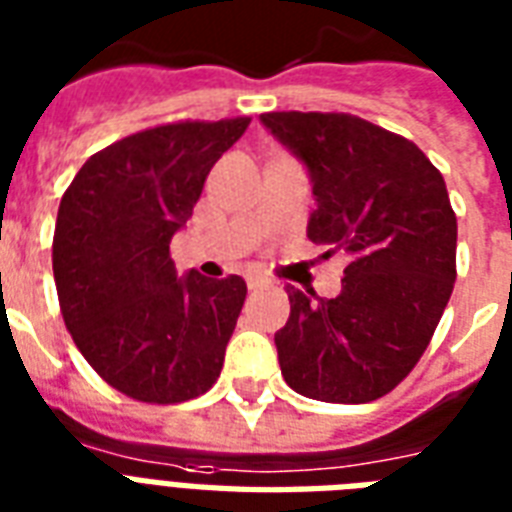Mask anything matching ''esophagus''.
Segmentation results:
<instances>
[{
	"label": "esophagus",
	"instance_id": "1",
	"mask_svg": "<svg viewBox=\"0 0 512 512\" xmlns=\"http://www.w3.org/2000/svg\"><path fill=\"white\" fill-rule=\"evenodd\" d=\"M271 284V279L268 276H263V273H249L247 276V287L249 289H263Z\"/></svg>",
	"mask_w": 512,
	"mask_h": 512
}]
</instances>
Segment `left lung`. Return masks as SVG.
Returning a JSON list of instances; mask_svg holds the SVG:
<instances>
[{"label": "left lung", "instance_id": "8db88e82", "mask_svg": "<svg viewBox=\"0 0 512 512\" xmlns=\"http://www.w3.org/2000/svg\"><path fill=\"white\" fill-rule=\"evenodd\" d=\"M260 122L308 167V239L350 257L332 300L287 287L281 374L300 396L366 404L428 348L457 279V217L441 172L414 146L350 114L273 111Z\"/></svg>", "mask_w": 512, "mask_h": 512}]
</instances>
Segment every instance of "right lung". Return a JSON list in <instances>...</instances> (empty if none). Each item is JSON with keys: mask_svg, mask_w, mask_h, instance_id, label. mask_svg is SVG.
Returning a JSON list of instances; mask_svg holds the SVG:
<instances>
[{"mask_svg": "<svg viewBox=\"0 0 512 512\" xmlns=\"http://www.w3.org/2000/svg\"><path fill=\"white\" fill-rule=\"evenodd\" d=\"M249 116L172 122L92 154L63 193L52 273L66 329L124 396L180 404L220 377L247 284L177 276L170 241Z\"/></svg>", "mask_w": 512, "mask_h": 512, "instance_id": "obj_1", "label": "right lung"}]
</instances>
